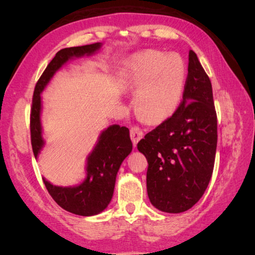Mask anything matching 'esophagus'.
<instances>
[{
    "label": "esophagus",
    "mask_w": 255,
    "mask_h": 255,
    "mask_svg": "<svg viewBox=\"0 0 255 255\" xmlns=\"http://www.w3.org/2000/svg\"><path fill=\"white\" fill-rule=\"evenodd\" d=\"M130 137L133 145H137L138 141H139L141 138L144 137V132L138 126H133L130 128Z\"/></svg>",
    "instance_id": "1"
}]
</instances>
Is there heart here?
<instances>
[{
    "label": "heart",
    "instance_id": "heart-1",
    "mask_svg": "<svg viewBox=\"0 0 255 255\" xmlns=\"http://www.w3.org/2000/svg\"><path fill=\"white\" fill-rule=\"evenodd\" d=\"M129 86L138 90L136 107L150 122L166 119L179 107L185 82V66L175 54L147 50L131 59L127 73Z\"/></svg>",
    "mask_w": 255,
    "mask_h": 255
}]
</instances>
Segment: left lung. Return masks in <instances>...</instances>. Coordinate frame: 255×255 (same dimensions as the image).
Returning a JSON list of instances; mask_svg holds the SVG:
<instances>
[{
	"mask_svg": "<svg viewBox=\"0 0 255 255\" xmlns=\"http://www.w3.org/2000/svg\"><path fill=\"white\" fill-rule=\"evenodd\" d=\"M217 115L208 75L193 50L178 109L137 144L148 163L146 184L152 205L164 213L191 208L213 174Z\"/></svg>",
	"mask_w": 255,
	"mask_h": 255,
	"instance_id": "1",
	"label": "left lung"
}]
</instances>
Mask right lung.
<instances>
[{
  "instance_id": "obj_1",
  "label": "right lung",
  "mask_w": 255,
  "mask_h": 255,
  "mask_svg": "<svg viewBox=\"0 0 255 255\" xmlns=\"http://www.w3.org/2000/svg\"><path fill=\"white\" fill-rule=\"evenodd\" d=\"M101 42L70 47L59 50L47 65L38 80L32 97L30 114V133L34 157H38L45 141L42 139L40 122L41 97L40 93L49 83L51 77L64 64L73 57L92 55L101 48ZM132 143L127 127L112 125L101 132L99 140L86 162V178L75 187H57L45 178L44 183L51 198L63 209L80 216H93L105 210L114 195L116 176L125 158L130 154Z\"/></svg>"
}]
</instances>
